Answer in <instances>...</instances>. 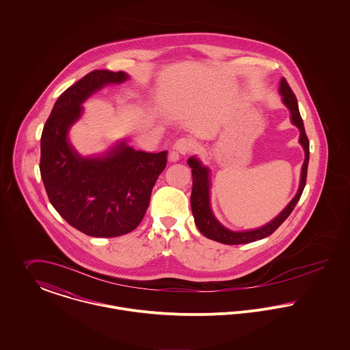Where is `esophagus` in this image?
Listing matches in <instances>:
<instances>
[{
  "label": "esophagus",
  "mask_w": 350,
  "mask_h": 350,
  "mask_svg": "<svg viewBox=\"0 0 350 350\" xmlns=\"http://www.w3.org/2000/svg\"><path fill=\"white\" fill-rule=\"evenodd\" d=\"M193 142H192L191 139H188V138H181V139H178V141L174 144V148H173V149H174L177 153L185 156V154H188V153L193 149Z\"/></svg>",
  "instance_id": "1"
}]
</instances>
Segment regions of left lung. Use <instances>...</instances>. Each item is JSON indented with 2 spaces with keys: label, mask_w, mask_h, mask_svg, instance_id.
<instances>
[{
  "label": "left lung",
  "mask_w": 350,
  "mask_h": 350,
  "mask_svg": "<svg viewBox=\"0 0 350 350\" xmlns=\"http://www.w3.org/2000/svg\"><path fill=\"white\" fill-rule=\"evenodd\" d=\"M279 94L282 95L283 105L288 109L291 114V123L299 129V144L302 145L305 150V161L301 170V181L298 192L294 196V198L286 205V208L273 217L270 223L266 226H262L255 230H247V231H231L227 227H224L215 216L212 206H211V170L197 157H191L188 159V165L192 167V177H193V188L191 196V205L193 212L194 223L198 228V231L202 233L205 237L223 243V244H245L252 243L256 240H260L263 237L270 236L293 212L297 202L301 198V194L306 185V176H308V165H309V139L305 131L304 120L299 114L298 102L291 91L290 85L287 84L286 79L282 78L279 84Z\"/></svg>",
  "instance_id": "8db88e82"
}]
</instances>
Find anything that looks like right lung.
Here are the masks:
<instances>
[{"mask_svg": "<svg viewBox=\"0 0 350 350\" xmlns=\"http://www.w3.org/2000/svg\"><path fill=\"white\" fill-rule=\"evenodd\" d=\"M129 78L123 71L87 74L59 96L41 134L40 173L51 204L70 226L94 237L135 230L166 167V150L146 153L120 141L100 156L83 157L68 139L81 105L105 85Z\"/></svg>", "mask_w": 350, "mask_h": 350, "instance_id": "1", "label": "right lung"}]
</instances>
